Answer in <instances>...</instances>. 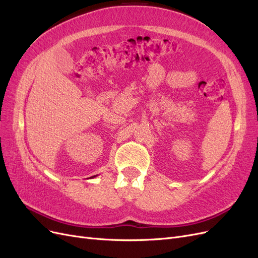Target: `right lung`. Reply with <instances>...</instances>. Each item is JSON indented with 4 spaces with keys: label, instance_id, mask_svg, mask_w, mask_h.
Segmentation results:
<instances>
[{
    "label": "right lung",
    "instance_id": "obj_1",
    "mask_svg": "<svg viewBox=\"0 0 258 258\" xmlns=\"http://www.w3.org/2000/svg\"><path fill=\"white\" fill-rule=\"evenodd\" d=\"M97 175H93V176H91V178H93V177H96Z\"/></svg>",
    "mask_w": 258,
    "mask_h": 258
}]
</instances>
